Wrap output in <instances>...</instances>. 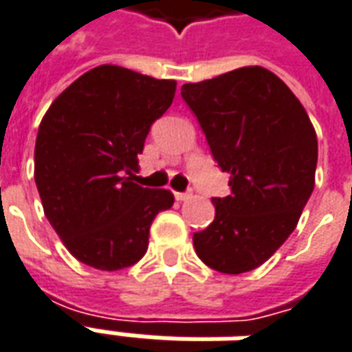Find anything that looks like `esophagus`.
Instances as JSON below:
<instances>
[{"instance_id": "esophagus-1", "label": "esophagus", "mask_w": 352, "mask_h": 352, "mask_svg": "<svg viewBox=\"0 0 352 352\" xmlns=\"http://www.w3.org/2000/svg\"><path fill=\"white\" fill-rule=\"evenodd\" d=\"M192 194L190 192H175V199L177 201H184V199L190 198Z\"/></svg>"}]
</instances>
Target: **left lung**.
I'll return each instance as SVG.
<instances>
[{
    "label": "left lung",
    "instance_id": "1",
    "mask_svg": "<svg viewBox=\"0 0 352 352\" xmlns=\"http://www.w3.org/2000/svg\"><path fill=\"white\" fill-rule=\"evenodd\" d=\"M181 96L232 188L213 198L214 221L194 234V249L221 273L256 270L294 232L315 188V128L290 88L260 65L183 85Z\"/></svg>",
    "mask_w": 352,
    "mask_h": 352
}]
</instances>
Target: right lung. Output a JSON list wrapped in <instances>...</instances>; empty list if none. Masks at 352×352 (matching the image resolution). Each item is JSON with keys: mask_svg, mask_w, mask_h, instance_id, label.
<instances>
[{"mask_svg": "<svg viewBox=\"0 0 352 352\" xmlns=\"http://www.w3.org/2000/svg\"><path fill=\"white\" fill-rule=\"evenodd\" d=\"M177 82L120 65H98L72 82L43 116L35 184L43 211L82 264L116 272L143 258L154 217L173 206L166 188L135 181L151 124Z\"/></svg>", "mask_w": 352, "mask_h": 352, "instance_id": "obj_1", "label": "right lung"}]
</instances>
